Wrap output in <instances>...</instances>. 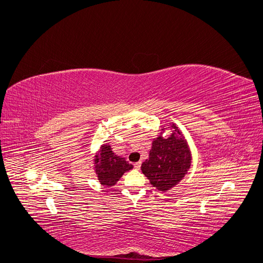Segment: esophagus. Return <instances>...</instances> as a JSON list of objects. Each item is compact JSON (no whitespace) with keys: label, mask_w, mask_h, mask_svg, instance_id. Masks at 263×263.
I'll return each mask as SVG.
<instances>
[{"label":"esophagus","mask_w":263,"mask_h":263,"mask_svg":"<svg viewBox=\"0 0 263 263\" xmlns=\"http://www.w3.org/2000/svg\"><path fill=\"white\" fill-rule=\"evenodd\" d=\"M140 166H141V162H140V161H139V162H136V163L134 164V168L136 169V170H139Z\"/></svg>","instance_id":"obj_1"}]
</instances>
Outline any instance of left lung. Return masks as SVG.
<instances>
[{"label": "left lung", "instance_id": "8db88e82", "mask_svg": "<svg viewBox=\"0 0 263 263\" xmlns=\"http://www.w3.org/2000/svg\"><path fill=\"white\" fill-rule=\"evenodd\" d=\"M154 138L149 158L141 164V172L150 181V184L161 192L179 184L187 174L192 163V153L184 134L176 123L165 124ZM171 129L169 138H164L165 130Z\"/></svg>", "mask_w": 263, "mask_h": 263}]
</instances>
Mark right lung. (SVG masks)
Segmentation results:
<instances>
[{"mask_svg": "<svg viewBox=\"0 0 263 263\" xmlns=\"http://www.w3.org/2000/svg\"><path fill=\"white\" fill-rule=\"evenodd\" d=\"M133 169L126 159L113 153L108 142L102 144L93 156V170L100 184L104 187L115 185L123 174Z\"/></svg>", "mask_w": 263, "mask_h": 263, "instance_id": "obj_1", "label": "right lung"}]
</instances>
